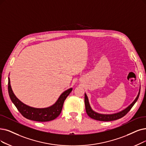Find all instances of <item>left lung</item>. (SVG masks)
<instances>
[{"label":"left lung","instance_id":"left-lung-1","mask_svg":"<svg viewBox=\"0 0 146 146\" xmlns=\"http://www.w3.org/2000/svg\"><path fill=\"white\" fill-rule=\"evenodd\" d=\"M139 93H140V87H139V92L138 93L137 96L135 99V100H134L129 106L127 107L124 110L120 111L119 112L113 113V114H102V113H99L95 111L92 108L89 103L88 97H87L86 93H84V102H85L86 113L90 118L96 120H100V121H113V120L120 119L122 117L125 116L128 112L130 110L133 106V105L135 104V102L137 101L139 95Z\"/></svg>","mask_w":146,"mask_h":146}]
</instances>
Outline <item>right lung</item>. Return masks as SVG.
Listing matches in <instances>:
<instances>
[{
    "label": "right lung",
    "mask_w": 146,
    "mask_h": 146,
    "mask_svg": "<svg viewBox=\"0 0 146 146\" xmlns=\"http://www.w3.org/2000/svg\"><path fill=\"white\" fill-rule=\"evenodd\" d=\"M72 90L69 88L63 92L57 101L51 106L46 108H34L23 103L16 97L11 86L10 79L8 77V93L11 101L25 118L37 121H48L57 118L60 114L64 101Z\"/></svg>",
    "instance_id": "obj_1"
}]
</instances>
